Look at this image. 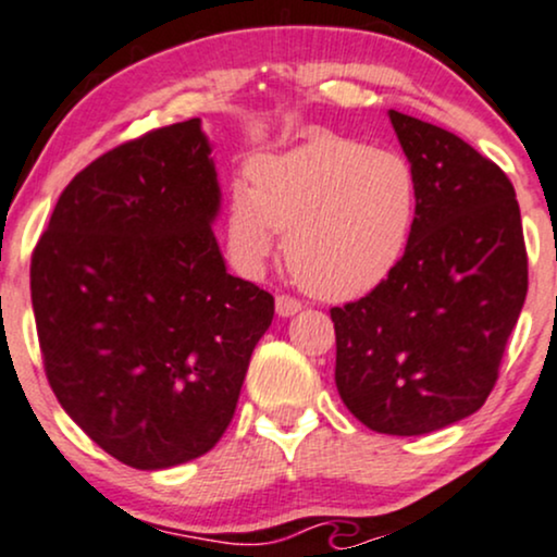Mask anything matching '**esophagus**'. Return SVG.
Listing matches in <instances>:
<instances>
[{"mask_svg": "<svg viewBox=\"0 0 557 557\" xmlns=\"http://www.w3.org/2000/svg\"><path fill=\"white\" fill-rule=\"evenodd\" d=\"M274 306H277L280 317H293V314H298V311H300V300H296L293 296H277Z\"/></svg>", "mask_w": 557, "mask_h": 557, "instance_id": "esophagus-1", "label": "esophagus"}]
</instances>
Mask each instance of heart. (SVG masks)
I'll use <instances>...</instances> for the list:
<instances>
[{"label": "heart", "mask_w": 557, "mask_h": 557, "mask_svg": "<svg viewBox=\"0 0 557 557\" xmlns=\"http://www.w3.org/2000/svg\"><path fill=\"white\" fill-rule=\"evenodd\" d=\"M419 212L417 172L406 157L359 140L317 136L283 154H261L227 203L235 261L259 270L274 233L304 290L359 298L395 270Z\"/></svg>", "instance_id": "obj_1"}]
</instances>
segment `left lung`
Returning a JSON list of instances; mask_svg holds the SVG:
<instances>
[{"mask_svg": "<svg viewBox=\"0 0 557 557\" xmlns=\"http://www.w3.org/2000/svg\"><path fill=\"white\" fill-rule=\"evenodd\" d=\"M417 172L419 212L395 270L330 311L335 385L380 434H426L479 411L529 287L508 175L456 133L389 110Z\"/></svg>", "mask_w": 557, "mask_h": 557, "instance_id": "obj_1", "label": "left lung"}]
</instances>
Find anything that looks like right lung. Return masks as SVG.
<instances>
[{
    "instance_id": "right-lung-1",
    "label": "right lung",
    "mask_w": 557,
    "mask_h": 557,
    "mask_svg": "<svg viewBox=\"0 0 557 557\" xmlns=\"http://www.w3.org/2000/svg\"><path fill=\"white\" fill-rule=\"evenodd\" d=\"M209 154L198 117L107 151L62 190L30 259L49 385L133 469L220 443L274 317L270 293L225 270Z\"/></svg>"
}]
</instances>
